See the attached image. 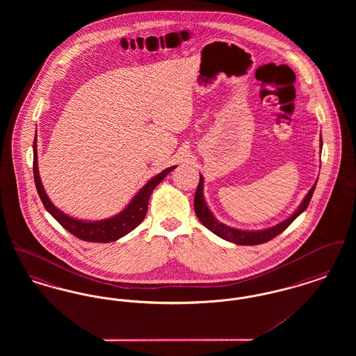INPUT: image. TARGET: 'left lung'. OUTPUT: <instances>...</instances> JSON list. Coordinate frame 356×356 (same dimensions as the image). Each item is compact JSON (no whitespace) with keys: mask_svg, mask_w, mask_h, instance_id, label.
Wrapping results in <instances>:
<instances>
[{"mask_svg":"<svg viewBox=\"0 0 356 356\" xmlns=\"http://www.w3.org/2000/svg\"><path fill=\"white\" fill-rule=\"evenodd\" d=\"M323 147L322 137H321V148ZM318 183V180H316ZM316 183L312 186V188L308 191V193L305 195V199L302 204L298 207V209L287 218L286 220L270 227V228H266V229H260V231H245V229H237L234 227H229V225H225L222 224L221 221L218 220L213 213L211 212V209L208 208V205L204 200V177L200 175V181H199V186L196 189V193H195V212H196V216L199 218V220L203 222L204 227H207L211 232H213L215 235L227 240V241H231L234 244H238V245H256V244H263V243H267L270 241L271 238L275 236H277L279 234H282L288 225L295 220L300 213H303L308 204L311 202V197L314 195V191H315V186Z\"/></svg>","mask_w":356,"mask_h":356,"instance_id":"1","label":"left lung"}]
</instances>
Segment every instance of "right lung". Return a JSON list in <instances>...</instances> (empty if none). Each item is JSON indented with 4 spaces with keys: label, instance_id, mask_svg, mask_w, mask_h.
Returning <instances> with one entry per match:
<instances>
[{
    "label": "right lung",
    "instance_id": "obj_1",
    "mask_svg": "<svg viewBox=\"0 0 356 356\" xmlns=\"http://www.w3.org/2000/svg\"><path fill=\"white\" fill-rule=\"evenodd\" d=\"M176 168V165L170 167L167 170L160 172L152 177L145 186H143L135 196L131 200L120 213L104 219V220H80L70 218L63 211H60L57 207H54L48 197L44 186L40 179L38 173V161H37V140L34 137L33 141V175L34 183L38 192V196L41 202L44 204L45 209L51 213V216L58 221L68 232H70L73 236L79 237L85 241H92V243H111L115 240H119L120 237L125 236L131 231H134L136 227L144 220L147 211H148V203L149 197L152 195V191L159 186L164 177L170 173V170Z\"/></svg>",
    "mask_w": 356,
    "mask_h": 356
}]
</instances>
